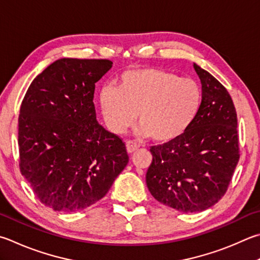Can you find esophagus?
I'll return each instance as SVG.
<instances>
[{
	"mask_svg": "<svg viewBox=\"0 0 260 260\" xmlns=\"http://www.w3.org/2000/svg\"><path fill=\"white\" fill-rule=\"evenodd\" d=\"M140 148V145L138 143L133 142V141H127L126 142V149H127V152L128 153H133L135 152L136 150Z\"/></svg>",
	"mask_w": 260,
	"mask_h": 260,
	"instance_id": "obj_1",
	"label": "esophagus"
}]
</instances>
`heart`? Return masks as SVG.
Returning a JSON list of instances; mask_svg holds the SVG:
<instances>
[{"label": "heart", "mask_w": 260, "mask_h": 260, "mask_svg": "<svg viewBox=\"0 0 260 260\" xmlns=\"http://www.w3.org/2000/svg\"><path fill=\"white\" fill-rule=\"evenodd\" d=\"M201 105L202 89L194 79L146 67L122 73L117 88L103 87L99 95L103 121L111 133H125L138 117V135L152 136L160 143L185 134L199 116Z\"/></svg>", "instance_id": "b5f03b06"}]
</instances>
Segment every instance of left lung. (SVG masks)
<instances>
[{
    "label": "left lung",
    "instance_id": "obj_1",
    "mask_svg": "<svg viewBox=\"0 0 260 260\" xmlns=\"http://www.w3.org/2000/svg\"><path fill=\"white\" fill-rule=\"evenodd\" d=\"M200 78L202 105L194 124L181 138L152 146L146 186L155 200L182 212H198L225 194L239 162L237 111L229 92L207 70Z\"/></svg>",
    "mask_w": 260,
    "mask_h": 260
}]
</instances>
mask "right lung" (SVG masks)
I'll return each instance as SVG.
<instances>
[{
    "mask_svg": "<svg viewBox=\"0 0 260 260\" xmlns=\"http://www.w3.org/2000/svg\"><path fill=\"white\" fill-rule=\"evenodd\" d=\"M110 60L62 58L31 82L19 115L20 172L42 204L83 210L110 190L128 162L125 143L96 120L95 83Z\"/></svg>",
    "mask_w": 260,
    "mask_h": 260,
    "instance_id": "add662e5",
    "label": "right lung"
}]
</instances>
